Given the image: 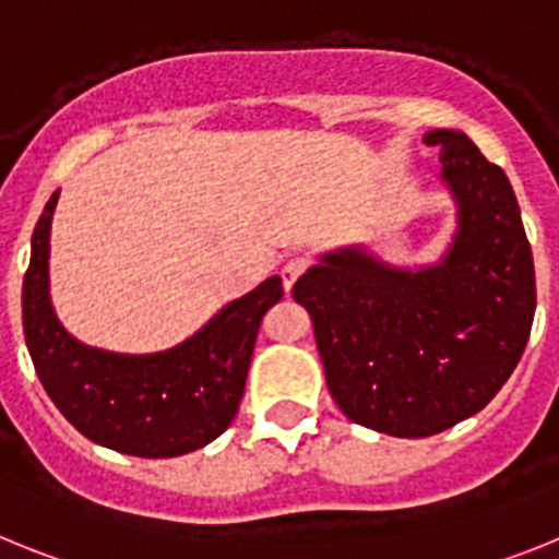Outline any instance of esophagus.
I'll list each match as a JSON object with an SVG mask.
<instances>
[{
  "label": "esophagus",
  "instance_id": "1",
  "mask_svg": "<svg viewBox=\"0 0 559 559\" xmlns=\"http://www.w3.org/2000/svg\"><path fill=\"white\" fill-rule=\"evenodd\" d=\"M308 265L310 260H305V257H290L288 263L283 265V288L285 290L294 288V283L305 274V271H308Z\"/></svg>",
  "mask_w": 559,
  "mask_h": 559
}]
</instances>
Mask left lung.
Instances as JSON below:
<instances>
[{
  "instance_id": "1",
  "label": "left lung",
  "mask_w": 559,
  "mask_h": 559,
  "mask_svg": "<svg viewBox=\"0 0 559 559\" xmlns=\"http://www.w3.org/2000/svg\"><path fill=\"white\" fill-rule=\"evenodd\" d=\"M456 206L448 249L394 265L364 243L319 254L294 285L328 389L353 423L400 439L445 431L507 383L535 319V263L507 173L467 133L433 128Z\"/></svg>"
}]
</instances>
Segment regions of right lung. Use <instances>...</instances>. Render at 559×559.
I'll use <instances>...</instances> for the list:
<instances>
[{"mask_svg": "<svg viewBox=\"0 0 559 559\" xmlns=\"http://www.w3.org/2000/svg\"><path fill=\"white\" fill-rule=\"evenodd\" d=\"M58 195L61 190L52 192L33 231L22 288L24 341L49 400L83 437L128 456L173 459L210 445L235 419L257 330L265 310L283 299V280L269 276L162 353L88 347L63 328L49 296Z\"/></svg>", "mask_w": 559, "mask_h": 559, "instance_id": "right-lung-1", "label": "right lung"}]
</instances>
